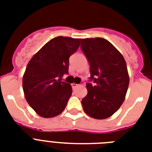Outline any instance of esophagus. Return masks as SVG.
Segmentation results:
<instances>
[{"mask_svg": "<svg viewBox=\"0 0 152 152\" xmlns=\"http://www.w3.org/2000/svg\"><path fill=\"white\" fill-rule=\"evenodd\" d=\"M78 86H79V84H76V83H72V88H73V89H75L76 88H77Z\"/></svg>", "mask_w": 152, "mask_h": 152, "instance_id": "1", "label": "esophagus"}]
</instances>
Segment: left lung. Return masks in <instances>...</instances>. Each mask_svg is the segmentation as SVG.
<instances>
[{
    "label": "left lung",
    "mask_w": 152,
    "mask_h": 152,
    "mask_svg": "<svg viewBox=\"0 0 152 152\" xmlns=\"http://www.w3.org/2000/svg\"><path fill=\"white\" fill-rule=\"evenodd\" d=\"M80 47L90 64L88 95L82 99L83 110L91 118L106 119L112 116L125 100L129 76L121 53L106 39H83Z\"/></svg>",
    "instance_id": "1"
}]
</instances>
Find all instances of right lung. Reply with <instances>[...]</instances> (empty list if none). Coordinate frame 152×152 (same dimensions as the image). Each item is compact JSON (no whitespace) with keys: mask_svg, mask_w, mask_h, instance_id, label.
<instances>
[{"mask_svg":"<svg viewBox=\"0 0 152 152\" xmlns=\"http://www.w3.org/2000/svg\"><path fill=\"white\" fill-rule=\"evenodd\" d=\"M81 39L58 36L46 43L30 60L23 76V89L30 106L42 118L59 115L72 89L62 77L69 73V57Z\"/></svg>","mask_w":152,"mask_h":152,"instance_id":"obj_1","label":"right lung"}]
</instances>
